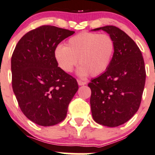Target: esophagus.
<instances>
[{"instance_id": "1", "label": "esophagus", "mask_w": 155, "mask_h": 155, "mask_svg": "<svg viewBox=\"0 0 155 155\" xmlns=\"http://www.w3.org/2000/svg\"><path fill=\"white\" fill-rule=\"evenodd\" d=\"M78 84L79 86H82V85H85L87 83L85 81H78Z\"/></svg>"}]
</instances>
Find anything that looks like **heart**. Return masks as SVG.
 Segmentation results:
<instances>
[{
	"label": "heart",
	"instance_id": "1",
	"mask_svg": "<svg viewBox=\"0 0 155 155\" xmlns=\"http://www.w3.org/2000/svg\"><path fill=\"white\" fill-rule=\"evenodd\" d=\"M115 44L106 34L83 32L71 37L66 47L58 45L54 58L59 68L66 73L71 72L77 65L80 77L91 74L98 76L107 70L114 54Z\"/></svg>",
	"mask_w": 155,
	"mask_h": 155
}]
</instances>
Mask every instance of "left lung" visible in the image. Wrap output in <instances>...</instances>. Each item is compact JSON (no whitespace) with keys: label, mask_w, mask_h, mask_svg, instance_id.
Listing matches in <instances>:
<instances>
[{"label":"left lung","mask_w":155,"mask_h":155,"mask_svg":"<svg viewBox=\"0 0 155 155\" xmlns=\"http://www.w3.org/2000/svg\"><path fill=\"white\" fill-rule=\"evenodd\" d=\"M102 30L113 38L115 50L111 64L91 80L90 106L93 118L103 126L114 127L126 123L138 111L145 83V68L140 50L124 31L113 25Z\"/></svg>","instance_id":"left-lung-1"}]
</instances>
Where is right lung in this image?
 Listing matches in <instances>:
<instances>
[{
    "instance_id": "1",
    "label": "right lung",
    "mask_w": 155,
    "mask_h": 155,
    "mask_svg": "<svg viewBox=\"0 0 155 155\" xmlns=\"http://www.w3.org/2000/svg\"><path fill=\"white\" fill-rule=\"evenodd\" d=\"M74 31L42 25L26 33L11 58L12 86L24 114L40 126H53L66 117L78 90L77 81L54 58L58 44Z\"/></svg>"
}]
</instances>
